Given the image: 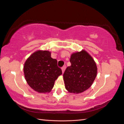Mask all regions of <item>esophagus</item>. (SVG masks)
I'll list each match as a JSON object with an SVG mask.
<instances>
[{"mask_svg": "<svg viewBox=\"0 0 124 124\" xmlns=\"http://www.w3.org/2000/svg\"><path fill=\"white\" fill-rule=\"evenodd\" d=\"M66 68V66H63L62 67V73H64V71L65 70V69Z\"/></svg>", "mask_w": 124, "mask_h": 124, "instance_id": "esophagus-1", "label": "esophagus"}]
</instances>
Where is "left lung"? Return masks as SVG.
<instances>
[{
    "mask_svg": "<svg viewBox=\"0 0 124 124\" xmlns=\"http://www.w3.org/2000/svg\"><path fill=\"white\" fill-rule=\"evenodd\" d=\"M71 66L66 68L63 79L66 89L70 93H80L88 89L97 74L95 61L85 50L71 55Z\"/></svg>",
    "mask_w": 124,
    "mask_h": 124,
    "instance_id": "8db88e82",
    "label": "left lung"
}]
</instances>
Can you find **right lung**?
<instances>
[{
  "label": "right lung",
  "instance_id": "1",
  "mask_svg": "<svg viewBox=\"0 0 124 124\" xmlns=\"http://www.w3.org/2000/svg\"><path fill=\"white\" fill-rule=\"evenodd\" d=\"M24 73L28 85L33 90L39 93H48L62 71L57 66V61L51 57L50 52L39 50L26 61Z\"/></svg>",
  "mask_w": 124,
  "mask_h": 124
}]
</instances>
